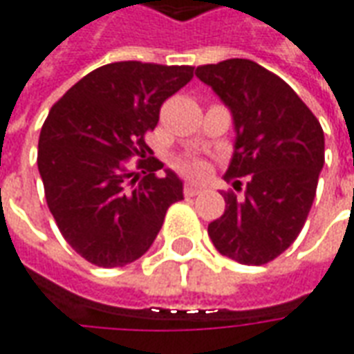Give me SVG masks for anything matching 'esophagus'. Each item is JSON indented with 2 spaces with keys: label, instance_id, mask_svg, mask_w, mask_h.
<instances>
[{
  "label": "esophagus",
  "instance_id": "esophagus-1",
  "mask_svg": "<svg viewBox=\"0 0 354 354\" xmlns=\"http://www.w3.org/2000/svg\"><path fill=\"white\" fill-rule=\"evenodd\" d=\"M203 192H205V187H203V185L192 184V182H189V184H185V187H184L185 197H195V195H199V193H203Z\"/></svg>",
  "mask_w": 354,
  "mask_h": 354
}]
</instances>
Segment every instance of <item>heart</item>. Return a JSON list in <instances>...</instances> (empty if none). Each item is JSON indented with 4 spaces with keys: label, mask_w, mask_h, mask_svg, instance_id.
<instances>
[{
    "label": "heart",
    "mask_w": 354,
    "mask_h": 354,
    "mask_svg": "<svg viewBox=\"0 0 354 354\" xmlns=\"http://www.w3.org/2000/svg\"><path fill=\"white\" fill-rule=\"evenodd\" d=\"M180 169L189 176H203L207 172V165L199 159H185V161L180 162Z\"/></svg>",
    "instance_id": "obj_1"
}]
</instances>
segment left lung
Returning a JSON list of instances; mask_svg holds the SVG:
<instances>
[{"mask_svg": "<svg viewBox=\"0 0 354 354\" xmlns=\"http://www.w3.org/2000/svg\"><path fill=\"white\" fill-rule=\"evenodd\" d=\"M195 75L233 117L235 146L223 178L248 180L243 199L223 193L225 210L208 223V235L222 256L263 266L304 227L324 167V132L294 88L252 60L199 66Z\"/></svg>", "mask_w": 354, "mask_h": 354, "instance_id": "obj_1", "label": "left lung"}]
</instances>
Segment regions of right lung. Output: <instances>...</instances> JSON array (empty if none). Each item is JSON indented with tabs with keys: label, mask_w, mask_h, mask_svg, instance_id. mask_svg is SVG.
Wrapping results in <instances>:
<instances>
[{
	"label": "right lung",
	"mask_w": 354,
	"mask_h": 354,
	"mask_svg": "<svg viewBox=\"0 0 354 354\" xmlns=\"http://www.w3.org/2000/svg\"><path fill=\"white\" fill-rule=\"evenodd\" d=\"M193 66L136 60L96 68L50 108L39 134L37 169L66 243L98 267H123L149 250L184 184L144 142L161 104L193 77ZM142 156L145 176L126 170ZM135 178H133L131 176ZM133 180H131L130 178Z\"/></svg>",
	"instance_id": "right-lung-1"
}]
</instances>
